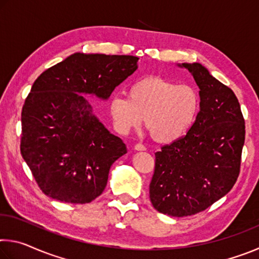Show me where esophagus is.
<instances>
[{
    "instance_id": "1",
    "label": "esophagus",
    "mask_w": 259,
    "mask_h": 259,
    "mask_svg": "<svg viewBox=\"0 0 259 259\" xmlns=\"http://www.w3.org/2000/svg\"><path fill=\"white\" fill-rule=\"evenodd\" d=\"M135 150L136 151H146V146L143 145V144H136Z\"/></svg>"
}]
</instances>
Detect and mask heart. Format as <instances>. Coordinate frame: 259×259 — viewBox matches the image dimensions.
<instances>
[{
  "label": "heart",
  "instance_id": "b5f03b06",
  "mask_svg": "<svg viewBox=\"0 0 259 259\" xmlns=\"http://www.w3.org/2000/svg\"><path fill=\"white\" fill-rule=\"evenodd\" d=\"M126 97L109 99L108 111L115 129L129 134L142 124L144 117L151 137L161 144L174 143L186 135L200 109V96L194 87L159 75L130 83Z\"/></svg>",
  "mask_w": 259,
  "mask_h": 259
}]
</instances>
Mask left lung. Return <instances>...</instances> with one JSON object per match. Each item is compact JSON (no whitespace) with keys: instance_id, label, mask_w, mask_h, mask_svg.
<instances>
[{"instance_id":"8db88e82","label":"left lung","mask_w":259,"mask_h":259,"mask_svg":"<svg viewBox=\"0 0 259 259\" xmlns=\"http://www.w3.org/2000/svg\"><path fill=\"white\" fill-rule=\"evenodd\" d=\"M200 88V112L186 135L155 153L150 199L157 211L192 216L234 186L245 137L244 119L231 88L199 63L183 64Z\"/></svg>"}]
</instances>
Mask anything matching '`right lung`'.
<instances>
[{"label":"right lung","mask_w":259,"mask_h":259,"mask_svg":"<svg viewBox=\"0 0 259 259\" xmlns=\"http://www.w3.org/2000/svg\"><path fill=\"white\" fill-rule=\"evenodd\" d=\"M137 61L135 56L77 52L35 80L21 111L20 152L49 198L89 203L105 190L111 165L126 147L80 94L107 99Z\"/></svg>","instance_id":"1"}]
</instances>
